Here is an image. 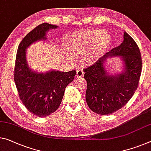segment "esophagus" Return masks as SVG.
Wrapping results in <instances>:
<instances>
[{
    "label": "esophagus",
    "mask_w": 151,
    "mask_h": 151,
    "mask_svg": "<svg viewBox=\"0 0 151 151\" xmlns=\"http://www.w3.org/2000/svg\"><path fill=\"white\" fill-rule=\"evenodd\" d=\"M84 75V72H83L82 70H78L76 71V78H80L82 77Z\"/></svg>",
    "instance_id": "esophagus-1"
}]
</instances>
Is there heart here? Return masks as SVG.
Instances as JSON below:
<instances>
[{"label": "heart", "instance_id": "heart-1", "mask_svg": "<svg viewBox=\"0 0 151 151\" xmlns=\"http://www.w3.org/2000/svg\"><path fill=\"white\" fill-rule=\"evenodd\" d=\"M110 44L111 36L106 30H78L67 39L68 48L64 47V54L71 62L80 56L83 64H92L106 53Z\"/></svg>", "mask_w": 151, "mask_h": 151}]
</instances>
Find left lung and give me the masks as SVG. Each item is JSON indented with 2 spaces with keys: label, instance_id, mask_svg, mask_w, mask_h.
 <instances>
[{
  "label": "left lung",
  "instance_id": "left-lung-1",
  "mask_svg": "<svg viewBox=\"0 0 151 151\" xmlns=\"http://www.w3.org/2000/svg\"><path fill=\"white\" fill-rule=\"evenodd\" d=\"M111 57H119L123 63L120 73L110 74L104 64ZM142 70L140 50L134 40L124 32L119 46L103 56L96 63L85 68L87 88L85 99L91 110L108 115L127 104L138 87Z\"/></svg>",
  "mask_w": 151,
  "mask_h": 151
}]
</instances>
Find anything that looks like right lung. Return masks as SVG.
<instances>
[{
  "instance_id": "add662e5",
  "label": "right lung",
  "mask_w": 151,
  "mask_h": 151,
  "mask_svg": "<svg viewBox=\"0 0 151 151\" xmlns=\"http://www.w3.org/2000/svg\"><path fill=\"white\" fill-rule=\"evenodd\" d=\"M58 26L42 23L30 32L19 45L14 80L25 107L38 117H46L56 111L61 104L65 88L75 78L76 70H50L39 73L28 65L27 49L33 43L47 40L46 33Z\"/></svg>"
}]
</instances>
